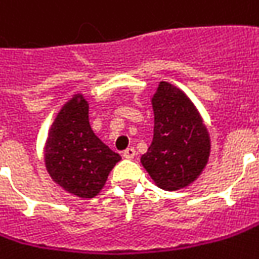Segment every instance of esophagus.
<instances>
[{
  "mask_svg": "<svg viewBox=\"0 0 259 259\" xmlns=\"http://www.w3.org/2000/svg\"><path fill=\"white\" fill-rule=\"evenodd\" d=\"M124 158H127V160H132V158H135V155H136V149L135 148H127L126 151H123V154H121Z\"/></svg>",
  "mask_w": 259,
  "mask_h": 259,
  "instance_id": "esophagus-1",
  "label": "esophagus"
}]
</instances>
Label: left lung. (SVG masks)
<instances>
[{
  "label": "left lung",
  "mask_w": 259,
  "mask_h": 259,
  "mask_svg": "<svg viewBox=\"0 0 259 259\" xmlns=\"http://www.w3.org/2000/svg\"><path fill=\"white\" fill-rule=\"evenodd\" d=\"M152 107L154 139L141 158L142 165L161 189L185 188L208 161V132L193 104L170 83L161 82Z\"/></svg>",
  "instance_id": "8db88e82"
}]
</instances>
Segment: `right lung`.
Here are the masks:
<instances>
[{
  "label": "right lung",
  "instance_id": "1",
  "mask_svg": "<svg viewBox=\"0 0 259 259\" xmlns=\"http://www.w3.org/2000/svg\"><path fill=\"white\" fill-rule=\"evenodd\" d=\"M77 98L70 99L53 123L45 146V164L61 188L80 198H94L120 155L92 132L88 102Z\"/></svg>",
  "mask_w": 259,
  "mask_h": 259
}]
</instances>
